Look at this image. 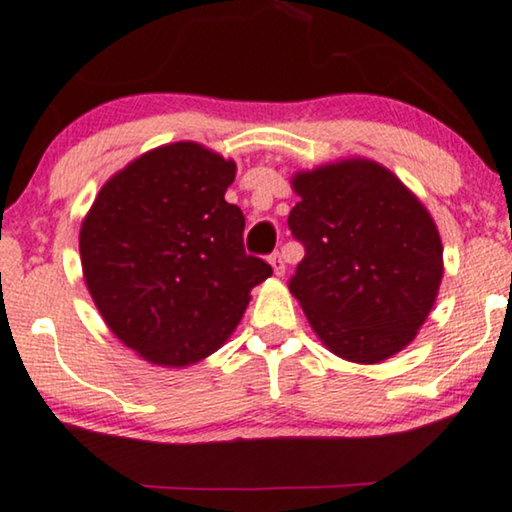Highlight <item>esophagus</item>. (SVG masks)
Returning a JSON list of instances; mask_svg holds the SVG:
<instances>
[{"mask_svg":"<svg viewBox=\"0 0 512 512\" xmlns=\"http://www.w3.org/2000/svg\"><path fill=\"white\" fill-rule=\"evenodd\" d=\"M269 264H271V269H273V273H276V276H283V273H285V262H283V257H280V253H273L269 257Z\"/></svg>","mask_w":512,"mask_h":512,"instance_id":"esophagus-1","label":"esophagus"}]
</instances>
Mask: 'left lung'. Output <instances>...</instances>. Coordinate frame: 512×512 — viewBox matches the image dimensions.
<instances>
[{
    "label": "left lung",
    "mask_w": 512,
    "mask_h": 512,
    "mask_svg": "<svg viewBox=\"0 0 512 512\" xmlns=\"http://www.w3.org/2000/svg\"><path fill=\"white\" fill-rule=\"evenodd\" d=\"M290 280L308 325L336 357L380 364L427 322L443 280V243L427 206L380 162L348 157L292 176Z\"/></svg>",
    "instance_id": "left-lung-1"
}]
</instances>
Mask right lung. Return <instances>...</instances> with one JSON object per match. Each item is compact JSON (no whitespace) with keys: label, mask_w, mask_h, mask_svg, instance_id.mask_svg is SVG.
Segmentation results:
<instances>
[{"label":"right lung","mask_w":512,"mask_h":512,"mask_svg":"<svg viewBox=\"0 0 512 512\" xmlns=\"http://www.w3.org/2000/svg\"><path fill=\"white\" fill-rule=\"evenodd\" d=\"M236 162L194 141L136 157L102 185L78 248L88 292L113 336L157 366L213 355L271 266L243 250L225 192Z\"/></svg>","instance_id":"1"}]
</instances>
